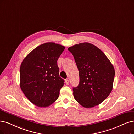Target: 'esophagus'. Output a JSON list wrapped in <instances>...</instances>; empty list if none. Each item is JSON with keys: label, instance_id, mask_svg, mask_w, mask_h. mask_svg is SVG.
Returning <instances> with one entry per match:
<instances>
[{"label": "esophagus", "instance_id": "1", "mask_svg": "<svg viewBox=\"0 0 134 134\" xmlns=\"http://www.w3.org/2000/svg\"><path fill=\"white\" fill-rule=\"evenodd\" d=\"M65 82L67 84V85H68V84H69V83H70V80H69V79H66V80H65Z\"/></svg>", "mask_w": 134, "mask_h": 134}]
</instances>
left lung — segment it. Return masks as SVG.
<instances>
[{"label": "left lung", "instance_id": "1", "mask_svg": "<svg viewBox=\"0 0 134 134\" xmlns=\"http://www.w3.org/2000/svg\"><path fill=\"white\" fill-rule=\"evenodd\" d=\"M74 57L80 83L73 88L76 100L83 107L100 104L110 94L115 70L109 59L94 44L84 42L68 48Z\"/></svg>", "mask_w": 134, "mask_h": 134}]
</instances>
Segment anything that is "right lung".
Masks as SVG:
<instances>
[{
    "instance_id": "add662e5",
    "label": "right lung",
    "mask_w": 134,
    "mask_h": 134,
    "mask_svg": "<svg viewBox=\"0 0 134 134\" xmlns=\"http://www.w3.org/2000/svg\"><path fill=\"white\" fill-rule=\"evenodd\" d=\"M65 48L47 42L30 52L20 68L21 90L28 99L38 107H47L55 102L64 80L59 77L57 60Z\"/></svg>"
}]
</instances>
